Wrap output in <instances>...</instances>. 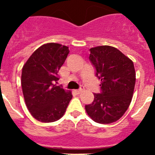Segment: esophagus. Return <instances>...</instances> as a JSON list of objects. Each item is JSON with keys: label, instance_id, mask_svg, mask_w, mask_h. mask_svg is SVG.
Masks as SVG:
<instances>
[{"label": "esophagus", "instance_id": "34e87169", "mask_svg": "<svg viewBox=\"0 0 155 155\" xmlns=\"http://www.w3.org/2000/svg\"><path fill=\"white\" fill-rule=\"evenodd\" d=\"M82 92H83V89H82V88H81V89H77V90H76V93H77V94L82 93Z\"/></svg>", "mask_w": 155, "mask_h": 155}]
</instances>
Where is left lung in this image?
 Returning a JSON list of instances; mask_svg holds the SVG:
<instances>
[{"mask_svg": "<svg viewBox=\"0 0 155 155\" xmlns=\"http://www.w3.org/2000/svg\"><path fill=\"white\" fill-rule=\"evenodd\" d=\"M89 59L101 81L102 93L85 108L94 121L111 124L125 114L132 99L135 70L132 60L115 47L99 46L90 49Z\"/></svg>", "mask_w": 155, "mask_h": 155, "instance_id": "obj_1", "label": "left lung"}]
</instances>
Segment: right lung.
Listing matches in <instances>:
<instances>
[{
	"mask_svg": "<svg viewBox=\"0 0 155 155\" xmlns=\"http://www.w3.org/2000/svg\"><path fill=\"white\" fill-rule=\"evenodd\" d=\"M69 53L66 46L46 43L37 49L23 66L21 86L24 101L32 116L41 122L61 118L73 98L71 91L54 84Z\"/></svg>",
	"mask_w": 155,
	"mask_h": 155,
	"instance_id": "obj_1",
	"label": "right lung"
}]
</instances>
